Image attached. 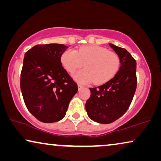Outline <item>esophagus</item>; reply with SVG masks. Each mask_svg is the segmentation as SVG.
<instances>
[{
    "label": "esophagus",
    "instance_id": "34e87169",
    "mask_svg": "<svg viewBox=\"0 0 161 161\" xmlns=\"http://www.w3.org/2000/svg\"><path fill=\"white\" fill-rule=\"evenodd\" d=\"M78 90H80L81 89H82V88H83V86L81 85V84H78Z\"/></svg>",
    "mask_w": 161,
    "mask_h": 161
}]
</instances>
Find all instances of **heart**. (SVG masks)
Returning <instances> with one entry per match:
<instances>
[{
  "label": "heart",
  "instance_id": "b5f03b06",
  "mask_svg": "<svg viewBox=\"0 0 161 161\" xmlns=\"http://www.w3.org/2000/svg\"><path fill=\"white\" fill-rule=\"evenodd\" d=\"M63 67L69 73L80 69L84 64L86 69L76 72L73 77L80 83L93 81L102 84L113 78L120 67V58L116 53L98 45H89L75 50L68 49L61 55Z\"/></svg>",
  "mask_w": 161,
  "mask_h": 161
}]
</instances>
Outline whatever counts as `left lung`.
I'll list each match as a JSON object with an SVG mask.
<instances>
[{"label": "left lung", "mask_w": 161, "mask_h": 161, "mask_svg": "<svg viewBox=\"0 0 161 161\" xmlns=\"http://www.w3.org/2000/svg\"><path fill=\"white\" fill-rule=\"evenodd\" d=\"M109 45L119 56V69L104 84L90 88L91 96L86 103L88 116L101 124L114 122L127 111L137 86L135 59L125 48Z\"/></svg>", "instance_id": "left-lung-1"}]
</instances>
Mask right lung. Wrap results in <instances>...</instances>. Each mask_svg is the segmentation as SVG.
Returning a JSON list of instances; mask_svg holds the SVG:
<instances>
[{
  "mask_svg": "<svg viewBox=\"0 0 161 161\" xmlns=\"http://www.w3.org/2000/svg\"><path fill=\"white\" fill-rule=\"evenodd\" d=\"M67 48L60 44L36 45L24 56L20 89L28 110L40 122H56L64 117L78 92L61 62Z\"/></svg>",
  "mask_w": 161,
  "mask_h": 161,
  "instance_id": "1",
  "label": "right lung"
}]
</instances>
